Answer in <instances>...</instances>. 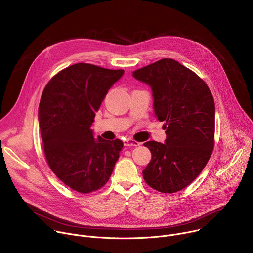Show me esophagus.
Here are the masks:
<instances>
[{"instance_id": "obj_1", "label": "esophagus", "mask_w": 253, "mask_h": 253, "mask_svg": "<svg viewBox=\"0 0 253 253\" xmlns=\"http://www.w3.org/2000/svg\"><path fill=\"white\" fill-rule=\"evenodd\" d=\"M141 143L135 141V140H132V139H127L124 141V146H133V147H136V146H139Z\"/></svg>"}]
</instances>
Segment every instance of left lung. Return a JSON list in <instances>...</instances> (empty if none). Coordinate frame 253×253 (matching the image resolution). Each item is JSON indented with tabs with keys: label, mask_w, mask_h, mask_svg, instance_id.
Wrapping results in <instances>:
<instances>
[{
	"label": "left lung",
	"mask_w": 253,
	"mask_h": 253,
	"mask_svg": "<svg viewBox=\"0 0 253 253\" xmlns=\"http://www.w3.org/2000/svg\"><path fill=\"white\" fill-rule=\"evenodd\" d=\"M152 90L153 109L164 121V143L148 141L151 161L143 178L152 188L174 193L188 186L207 164L213 147L215 105L194 72L173 59H161L133 72Z\"/></svg>",
	"instance_id": "8db88e82"
}]
</instances>
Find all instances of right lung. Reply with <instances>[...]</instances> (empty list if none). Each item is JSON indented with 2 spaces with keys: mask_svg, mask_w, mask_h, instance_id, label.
Returning a JSON list of instances; mask_svg holds the SVG:
<instances>
[{
  "mask_svg": "<svg viewBox=\"0 0 253 253\" xmlns=\"http://www.w3.org/2000/svg\"><path fill=\"white\" fill-rule=\"evenodd\" d=\"M124 70L86 63L67 67L45 87L39 126L47 162L67 186L90 193L104 186L119 159L123 142L95 139V113Z\"/></svg>",
  "mask_w": 253,
  "mask_h": 253,
  "instance_id": "right-lung-1",
  "label": "right lung"
}]
</instances>
